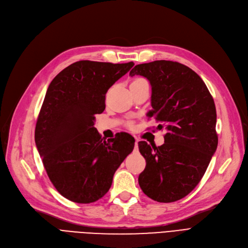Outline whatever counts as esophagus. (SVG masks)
Here are the masks:
<instances>
[{
    "mask_svg": "<svg viewBox=\"0 0 248 248\" xmlns=\"http://www.w3.org/2000/svg\"><path fill=\"white\" fill-rule=\"evenodd\" d=\"M138 141H139V140L137 139V140H136V142H135V144H136V146H135V150H136V151H138V150H139V147H138Z\"/></svg>",
    "mask_w": 248,
    "mask_h": 248,
    "instance_id": "obj_1",
    "label": "esophagus"
}]
</instances>
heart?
<instances>
[{
    "label": "heart",
    "instance_id": "1",
    "mask_svg": "<svg viewBox=\"0 0 248 248\" xmlns=\"http://www.w3.org/2000/svg\"><path fill=\"white\" fill-rule=\"evenodd\" d=\"M140 81H146V80L142 79V78H136V79H134L133 82H140Z\"/></svg>",
    "mask_w": 248,
    "mask_h": 248
}]
</instances>
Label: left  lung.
Wrapping results in <instances>:
<instances>
[{"label":"left lung","mask_w":248,"mask_h":248,"mask_svg":"<svg viewBox=\"0 0 248 248\" xmlns=\"http://www.w3.org/2000/svg\"><path fill=\"white\" fill-rule=\"evenodd\" d=\"M129 75L150 80L153 109L148 115L167 131L160 147L139 141L147 163L140 187L157 202L178 201L199 184L217 149L213 97L196 72L176 61L139 64Z\"/></svg>","instance_id":"8db88e82"}]
</instances>
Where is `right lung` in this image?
<instances>
[{
	"mask_svg": "<svg viewBox=\"0 0 248 248\" xmlns=\"http://www.w3.org/2000/svg\"><path fill=\"white\" fill-rule=\"evenodd\" d=\"M134 65L77 61L59 72L47 89L35 142L51 183L72 202L102 198L117 168L134 150L131 135L106 140L93 126L95 114L106 108L108 88Z\"/></svg>",
	"mask_w": 248,
	"mask_h": 248,
	"instance_id": "add662e5",
	"label": "right lung"
}]
</instances>
